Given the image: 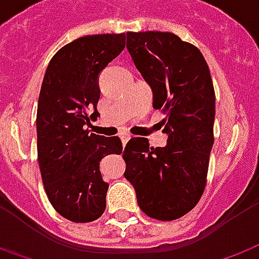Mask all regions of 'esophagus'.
<instances>
[{"instance_id":"34e87169","label":"esophagus","mask_w":259,"mask_h":259,"mask_svg":"<svg viewBox=\"0 0 259 259\" xmlns=\"http://www.w3.org/2000/svg\"><path fill=\"white\" fill-rule=\"evenodd\" d=\"M120 139H122V143H123V146H124L126 143L129 142L130 135H127V133H123V135H120Z\"/></svg>"}]
</instances>
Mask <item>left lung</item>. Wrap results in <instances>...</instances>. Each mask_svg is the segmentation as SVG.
Instances as JSON below:
<instances>
[{"instance_id": "1", "label": "left lung", "mask_w": 259, "mask_h": 259, "mask_svg": "<svg viewBox=\"0 0 259 259\" xmlns=\"http://www.w3.org/2000/svg\"><path fill=\"white\" fill-rule=\"evenodd\" d=\"M126 48L161 109L165 147L147 139L126 144L124 178L147 216L162 222L192 210L205 191L213 147L214 90L203 54L171 32H127Z\"/></svg>"}]
</instances>
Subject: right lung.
Instances as JSON below:
<instances>
[{
  "label": "right lung",
  "mask_w": 259,
  "mask_h": 259,
  "mask_svg": "<svg viewBox=\"0 0 259 259\" xmlns=\"http://www.w3.org/2000/svg\"><path fill=\"white\" fill-rule=\"evenodd\" d=\"M124 41V33L78 37L54 54L41 82L36 115L41 181L56 211L75 223L102 216L109 185L99 162L123 150L117 136L90 133L87 126L99 116V74Z\"/></svg>",
  "instance_id": "right-lung-1"
}]
</instances>
